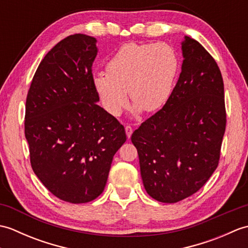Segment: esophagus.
Returning <instances> with one entry per match:
<instances>
[{
  "instance_id": "1",
  "label": "esophagus",
  "mask_w": 248,
  "mask_h": 248,
  "mask_svg": "<svg viewBox=\"0 0 248 248\" xmlns=\"http://www.w3.org/2000/svg\"><path fill=\"white\" fill-rule=\"evenodd\" d=\"M124 130H125V134H127V138L130 139L131 135H132V133H133V129L131 128L130 125H127V127L124 128Z\"/></svg>"
}]
</instances>
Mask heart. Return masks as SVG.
<instances>
[{
	"label": "heart",
	"mask_w": 248,
	"mask_h": 248,
	"mask_svg": "<svg viewBox=\"0 0 248 248\" xmlns=\"http://www.w3.org/2000/svg\"><path fill=\"white\" fill-rule=\"evenodd\" d=\"M179 60L167 44H127L107 64V73H97L93 85L102 107L118 117L128 104V92L135 112H155L172 93Z\"/></svg>",
	"instance_id": "b5f03b06"
}]
</instances>
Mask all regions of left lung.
Segmentation results:
<instances>
[{
  "label": "left lung",
  "mask_w": 248,
  "mask_h": 248,
  "mask_svg": "<svg viewBox=\"0 0 248 248\" xmlns=\"http://www.w3.org/2000/svg\"><path fill=\"white\" fill-rule=\"evenodd\" d=\"M183 62L164 107L135 130L146 192L173 203L196 193L217 170L226 128L224 83L217 62L184 36Z\"/></svg>",
  "instance_id": "obj_1"
}]
</instances>
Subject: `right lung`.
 I'll list each match as a JSON object with an SVG mask.
<instances>
[{
	"instance_id": "right-lung-1",
	"label": "right lung",
	"mask_w": 248,
	"mask_h": 248,
	"mask_svg": "<svg viewBox=\"0 0 248 248\" xmlns=\"http://www.w3.org/2000/svg\"><path fill=\"white\" fill-rule=\"evenodd\" d=\"M94 37H66L37 68L25 104L31 168L64 202L85 203L103 192L124 128L99 107L93 85Z\"/></svg>"
}]
</instances>
